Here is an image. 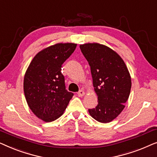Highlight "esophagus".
<instances>
[{"mask_svg": "<svg viewBox=\"0 0 157 157\" xmlns=\"http://www.w3.org/2000/svg\"><path fill=\"white\" fill-rule=\"evenodd\" d=\"M84 94H85V92H84V91H83V90H80V91H79L78 93H77V95H78V96H84Z\"/></svg>", "mask_w": 157, "mask_h": 157, "instance_id": "34e87169", "label": "esophagus"}]
</instances>
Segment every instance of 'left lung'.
I'll use <instances>...</instances> for the list:
<instances>
[{"label":"left lung","instance_id":"obj_1","mask_svg":"<svg viewBox=\"0 0 157 157\" xmlns=\"http://www.w3.org/2000/svg\"><path fill=\"white\" fill-rule=\"evenodd\" d=\"M89 62L98 105L89 109L90 115L101 123L117 118L129 96L132 79L123 59L112 49L94 43L80 45Z\"/></svg>","mask_w":157,"mask_h":157}]
</instances>
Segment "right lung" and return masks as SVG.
Returning <instances> with one entry per match:
<instances>
[{"label": "right lung", "instance_id": "1", "mask_svg": "<svg viewBox=\"0 0 157 157\" xmlns=\"http://www.w3.org/2000/svg\"><path fill=\"white\" fill-rule=\"evenodd\" d=\"M76 44H56L40 51L27 68L23 90L29 108L46 122L63 113L74 94L66 89L61 66L74 53Z\"/></svg>", "mask_w": 157, "mask_h": 157}]
</instances>
